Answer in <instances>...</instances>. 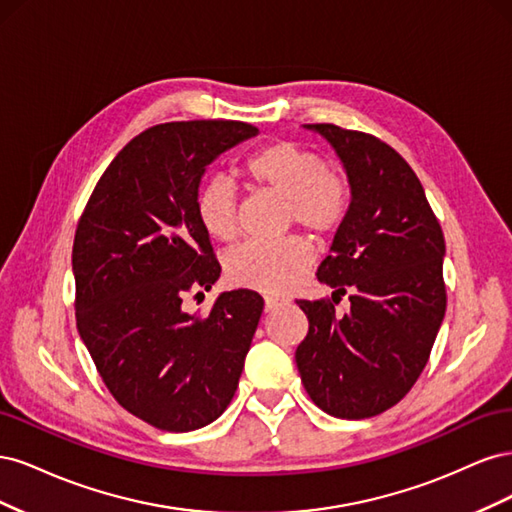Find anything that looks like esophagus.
I'll return each instance as SVG.
<instances>
[{
	"label": "esophagus",
	"mask_w": 512,
	"mask_h": 512,
	"mask_svg": "<svg viewBox=\"0 0 512 512\" xmlns=\"http://www.w3.org/2000/svg\"><path fill=\"white\" fill-rule=\"evenodd\" d=\"M286 303H288V299H280V297H273V294H267V297H265V312H275L277 307H282Z\"/></svg>",
	"instance_id": "obj_1"
}]
</instances>
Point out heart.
<instances>
[{
	"label": "heart",
	"mask_w": 512,
	"mask_h": 512,
	"mask_svg": "<svg viewBox=\"0 0 512 512\" xmlns=\"http://www.w3.org/2000/svg\"><path fill=\"white\" fill-rule=\"evenodd\" d=\"M243 175L260 190L286 200V222L316 239L331 237L350 209V183L316 151L292 141H275L243 164ZM237 192L224 179H211L196 196V218L209 237L237 235ZM226 275L235 286L286 292L312 265V250L301 237L271 243H243L226 256Z\"/></svg>",
	"instance_id": "b5f03b06"
}]
</instances>
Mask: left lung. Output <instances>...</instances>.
I'll use <instances>...</instances> for the list:
<instances>
[{"instance_id": "obj_1", "label": "left lung", "mask_w": 512, "mask_h": 512, "mask_svg": "<svg viewBox=\"0 0 512 512\" xmlns=\"http://www.w3.org/2000/svg\"><path fill=\"white\" fill-rule=\"evenodd\" d=\"M327 138L350 183V209L318 280L350 288V309L297 301L309 331L294 354L314 404L337 418H367L406 397L429 361L446 312L444 235L410 164L380 138L307 123Z\"/></svg>"}]
</instances>
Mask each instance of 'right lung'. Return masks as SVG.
<instances>
[{
	"instance_id": "obj_1",
	"label": "right lung",
	"mask_w": 512,
	"mask_h": 512,
	"mask_svg": "<svg viewBox=\"0 0 512 512\" xmlns=\"http://www.w3.org/2000/svg\"><path fill=\"white\" fill-rule=\"evenodd\" d=\"M256 134L224 119L141 132L108 164L76 226V329L117 404L164 431L200 429L228 408L265 307L245 288L222 292L205 316L181 307L222 271L196 218L200 179Z\"/></svg>"
}]
</instances>
